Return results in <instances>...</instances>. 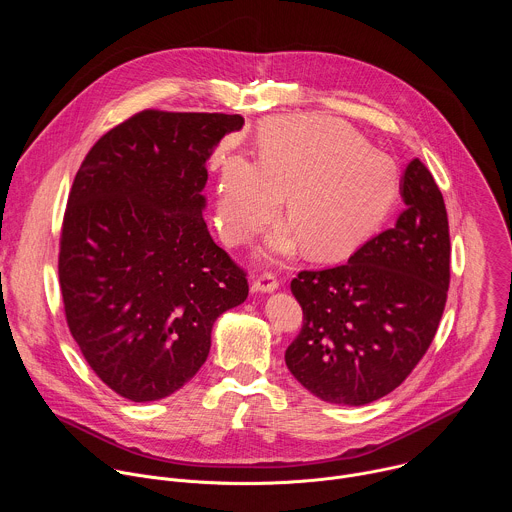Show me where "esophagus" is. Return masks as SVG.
Segmentation results:
<instances>
[{
  "label": "esophagus",
  "mask_w": 512,
  "mask_h": 512,
  "mask_svg": "<svg viewBox=\"0 0 512 512\" xmlns=\"http://www.w3.org/2000/svg\"><path fill=\"white\" fill-rule=\"evenodd\" d=\"M277 287H279V279L273 273H263L255 277L251 283V289L261 291V294H271V291H275Z\"/></svg>",
  "instance_id": "1"
}]
</instances>
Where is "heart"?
Wrapping results in <instances>:
<instances>
[{
  "instance_id": "1",
  "label": "heart",
  "mask_w": 512,
  "mask_h": 512,
  "mask_svg": "<svg viewBox=\"0 0 512 512\" xmlns=\"http://www.w3.org/2000/svg\"><path fill=\"white\" fill-rule=\"evenodd\" d=\"M395 194V164L356 131L324 117H285L261 133L259 160L239 152L223 158L218 233L227 245L245 243L285 196L289 223L267 235L261 255L279 259L306 245L310 257L330 259L367 239Z\"/></svg>"
}]
</instances>
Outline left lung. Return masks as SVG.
Masks as SVG:
<instances>
[{
	"mask_svg": "<svg viewBox=\"0 0 512 512\" xmlns=\"http://www.w3.org/2000/svg\"><path fill=\"white\" fill-rule=\"evenodd\" d=\"M405 210L342 265L300 271L291 294L304 324L285 364L328 403L367 405L397 389L440 326L450 287L444 196L417 158L401 180Z\"/></svg>",
	"mask_w": 512,
	"mask_h": 512,
	"instance_id": "left-lung-1",
	"label": "left lung"
}]
</instances>
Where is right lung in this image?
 <instances>
[{
    "label": "right lung",
    "instance_id": "right-lung-1",
    "mask_svg": "<svg viewBox=\"0 0 512 512\" xmlns=\"http://www.w3.org/2000/svg\"><path fill=\"white\" fill-rule=\"evenodd\" d=\"M241 115L148 109L107 131L72 182L58 279L68 330L117 395L148 403L204 364L247 273L202 218L206 160Z\"/></svg>",
    "mask_w": 512,
    "mask_h": 512
}]
</instances>
